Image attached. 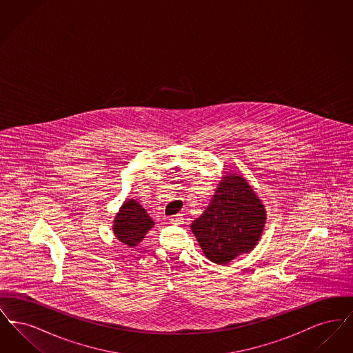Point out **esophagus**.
<instances>
[{"instance_id":"34e87169","label":"esophagus","mask_w":353,"mask_h":353,"mask_svg":"<svg viewBox=\"0 0 353 353\" xmlns=\"http://www.w3.org/2000/svg\"><path fill=\"white\" fill-rule=\"evenodd\" d=\"M169 222H170V223H176V225H179V223H183V222H184V219H183L181 216H173V217H170V219H169Z\"/></svg>"}]
</instances>
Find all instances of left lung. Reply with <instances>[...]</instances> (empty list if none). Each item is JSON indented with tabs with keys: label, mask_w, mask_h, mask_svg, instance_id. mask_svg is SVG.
<instances>
[{
	"label": "left lung",
	"mask_w": 353,
	"mask_h": 353,
	"mask_svg": "<svg viewBox=\"0 0 353 353\" xmlns=\"http://www.w3.org/2000/svg\"><path fill=\"white\" fill-rule=\"evenodd\" d=\"M265 223V205L252 185L242 176L228 173L190 228L205 256L217 265H228L238 255L252 252Z\"/></svg>",
	"instance_id": "obj_1"
}]
</instances>
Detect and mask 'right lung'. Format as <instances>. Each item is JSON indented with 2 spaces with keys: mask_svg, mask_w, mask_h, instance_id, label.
I'll list each match as a JSON object with an SVG mask.
<instances>
[{
  "mask_svg": "<svg viewBox=\"0 0 353 353\" xmlns=\"http://www.w3.org/2000/svg\"><path fill=\"white\" fill-rule=\"evenodd\" d=\"M154 222L148 216L147 210L132 199L121 205L117 217L114 219V234L120 242L130 248L137 246Z\"/></svg>",
  "mask_w": 353,
  "mask_h": 353,
  "instance_id": "1",
  "label": "right lung"
}]
</instances>
